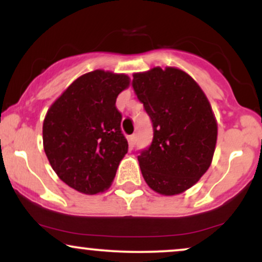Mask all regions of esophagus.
Listing matches in <instances>:
<instances>
[{"instance_id":"esophagus-1","label":"esophagus","mask_w":262,"mask_h":262,"mask_svg":"<svg viewBox=\"0 0 262 262\" xmlns=\"http://www.w3.org/2000/svg\"><path fill=\"white\" fill-rule=\"evenodd\" d=\"M135 141H137V135H130V137H129V146H130V148H134Z\"/></svg>"}]
</instances>
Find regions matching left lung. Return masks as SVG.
Listing matches in <instances>:
<instances>
[{"label":"left lung","instance_id":"left-lung-1","mask_svg":"<svg viewBox=\"0 0 262 262\" xmlns=\"http://www.w3.org/2000/svg\"><path fill=\"white\" fill-rule=\"evenodd\" d=\"M138 100L154 137L138 156L149 187L165 196L192 187L208 170L217 143V122L201 87L185 71L154 68L133 75Z\"/></svg>","mask_w":262,"mask_h":262}]
</instances>
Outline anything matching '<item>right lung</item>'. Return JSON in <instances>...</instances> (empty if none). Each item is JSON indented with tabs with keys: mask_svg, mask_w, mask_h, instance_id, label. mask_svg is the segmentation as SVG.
I'll list each match as a JSON object with an SVG mask.
<instances>
[{
	"mask_svg": "<svg viewBox=\"0 0 262 262\" xmlns=\"http://www.w3.org/2000/svg\"><path fill=\"white\" fill-rule=\"evenodd\" d=\"M124 74L95 70L80 76L52 104L43 123L48 160L66 185L85 194L104 191L128 152L116 100Z\"/></svg>",
	"mask_w": 262,
	"mask_h": 262,
	"instance_id": "right-lung-1",
	"label": "right lung"
}]
</instances>
